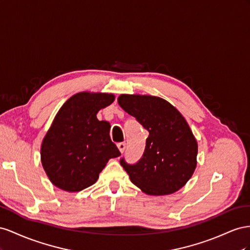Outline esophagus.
Segmentation results:
<instances>
[{
  "instance_id": "1",
  "label": "esophagus",
  "mask_w": 250,
  "mask_h": 250,
  "mask_svg": "<svg viewBox=\"0 0 250 250\" xmlns=\"http://www.w3.org/2000/svg\"><path fill=\"white\" fill-rule=\"evenodd\" d=\"M117 147L119 149V152L123 154L125 152V144H124V142H121V144L117 145Z\"/></svg>"
}]
</instances>
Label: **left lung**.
<instances>
[{
  "mask_svg": "<svg viewBox=\"0 0 250 250\" xmlns=\"http://www.w3.org/2000/svg\"><path fill=\"white\" fill-rule=\"evenodd\" d=\"M118 104L148 132L145 153L136 165L121 166L146 195L165 196L182 188L197 167L198 144L187 120L166 99L121 94Z\"/></svg>",
  "mask_w": 250,
  "mask_h": 250,
  "instance_id": "obj_1",
  "label": "left lung"
}]
</instances>
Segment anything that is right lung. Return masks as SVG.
<instances>
[{
  "instance_id": "obj_1",
  "label": "right lung",
  "mask_w": 250,
  "mask_h": 250,
  "mask_svg": "<svg viewBox=\"0 0 250 250\" xmlns=\"http://www.w3.org/2000/svg\"><path fill=\"white\" fill-rule=\"evenodd\" d=\"M114 101L111 93L83 91L56 113L41 146L42 166L56 188L69 192L87 188L111 158L120 156L110 138V124L96 117Z\"/></svg>"
}]
</instances>
